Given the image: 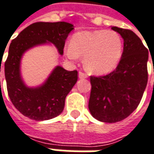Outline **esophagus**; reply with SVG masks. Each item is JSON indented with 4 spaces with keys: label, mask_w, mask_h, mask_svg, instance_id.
Wrapping results in <instances>:
<instances>
[{
    "label": "esophagus",
    "mask_w": 154,
    "mask_h": 154,
    "mask_svg": "<svg viewBox=\"0 0 154 154\" xmlns=\"http://www.w3.org/2000/svg\"><path fill=\"white\" fill-rule=\"evenodd\" d=\"M78 77H79L80 79H83V78H87L88 76L86 75L85 73L82 72H79V73H78Z\"/></svg>",
    "instance_id": "1"
}]
</instances>
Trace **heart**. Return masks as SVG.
Returning <instances> with one entry per match:
<instances>
[{
  "instance_id": "heart-1",
  "label": "heart",
  "mask_w": 154,
  "mask_h": 154,
  "mask_svg": "<svg viewBox=\"0 0 154 154\" xmlns=\"http://www.w3.org/2000/svg\"><path fill=\"white\" fill-rule=\"evenodd\" d=\"M65 52L72 60L84 55L85 68L91 73L103 75L113 72L120 63L123 42L121 36L111 30L81 31L73 35Z\"/></svg>"
}]
</instances>
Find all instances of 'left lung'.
<instances>
[{
  "label": "left lung",
  "mask_w": 154,
  "mask_h": 154,
  "mask_svg": "<svg viewBox=\"0 0 154 154\" xmlns=\"http://www.w3.org/2000/svg\"><path fill=\"white\" fill-rule=\"evenodd\" d=\"M121 34L124 49L116 69L103 77H90L88 102L91 115L102 122L115 123L137 108L147 83L148 51L140 38L129 29L111 27Z\"/></svg>",
  "instance_id": "8db88e82"
}]
</instances>
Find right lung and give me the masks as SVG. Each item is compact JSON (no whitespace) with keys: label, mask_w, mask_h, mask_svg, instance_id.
<instances>
[{"label":"right lung","mask_w":154,"mask_h":154,"mask_svg":"<svg viewBox=\"0 0 154 154\" xmlns=\"http://www.w3.org/2000/svg\"><path fill=\"white\" fill-rule=\"evenodd\" d=\"M73 29V25L66 22L35 23L23 29L10 44L5 62L7 92L11 103L24 116L47 121L63 111L66 97L77 81V71L70 72L56 66L41 85L29 87L21 74V61L26 51L50 44L62 55L66 39Z\"/></svg>","instance_id":"add662e5"}]
</instances>
